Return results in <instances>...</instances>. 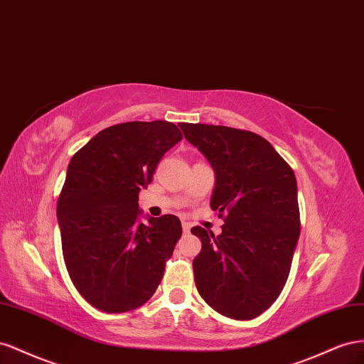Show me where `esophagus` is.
<instances>
[{"label":"esophagus","mask_w":364,"mask_h":364,"mask_svg":"<svg viewBox=\"0 0 364 364\" xmlns=\"http://www.w3.org/2000/svg\"><path fill=\"white\" fill-rule=\"evenodd\" d=\"M191 228H192V225L189 223H183V232L184 233H189Z\"/></svg>","instance_id":"obj_1"}]
</instances>
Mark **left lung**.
Returning a JSON list of instances; mask_svg holds the SVG:
<instances>
[{
	"mask_svg": "<svg viewBox=\"0 0 364 364\" xmlns=\"http://www.w3.org/2000/svg\"><path fill=\"white\" fill-rule=\"evenodd\" d=\"M216 175L210 205L221 235L196 225L195 285L218 313L250 320L282 293L300 235L296 175L264 137L220 124L180 123Z\"/></svg>",
	"mask_w": 364,
	"mask_h": 364,
	"instance_id": "left-lung-1",
	"label": "left lung"
}]
</instances>
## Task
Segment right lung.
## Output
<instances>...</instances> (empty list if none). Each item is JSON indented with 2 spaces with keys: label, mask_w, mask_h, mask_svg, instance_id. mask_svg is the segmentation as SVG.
Listing matches in <instances>:
<instances>
[{
  "label": "right lung",
  "mask_w": 364,
  "mask_h": 364,
  "mask_svg": "<svg viewBox=\"0 0 364 364\" xmlns=\"http://www.w3.org/2000/svg\"><path fill=\"white\" fill-rule=\"evenodd\" d=\"M181 139L166 120L112 124L68 164L56 209L62 253L80 296L103 313L141 306L161 282L181 223L175 215L139 223V193Z\"/></svg>",
  "instance_id": "obj_1"
}]
</instances>
